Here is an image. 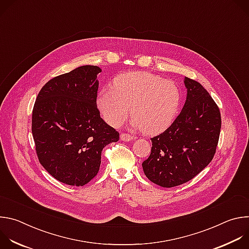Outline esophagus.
Returning a JSON list of instances; mask_svg holds the SVG:
<instances>
[{
  "instance_id": "esophagus-1",
  "label": "esophagus",
  "mask_w": 249,
  "mask_h": 249,
  "mask_svg": "<svg viewBox=\"0 0 249 249\" xmlns=\"http://www.w3.org/2000/svg\"><path fill=\"white\" fill-rule=\"evenodd\" d=\"M120 139H121L122 141H124V142H128V141H132V140H134L135 138H134L133 136H131L130 134H127V133H121V135H120Z\"/></svg>"
}]
</instances>
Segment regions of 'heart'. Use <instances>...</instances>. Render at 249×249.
I'll use <instances>...</instances> for the list:
<instances>
[{
    "instance_id": "obj_1",
    "label": "heart",
    "mask_w": 249,
    "mask_h": 249,
    "mask_svg": "<svg viewBox=\"0 0 249 249\" xmlns=\"http://www.w3.org/2000/svg\"><path fill=\"white\" fill-rule=\"evenodd\" d=\"M181 93L170 80L148 73H125L113 81L112 89H102L96 106L102 118L113 127L120 126L130 112L133 124L147 134L165 130L179 109Z\"/></svg>"
}]
</instances>
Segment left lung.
<instances>
[{"mask_svg": "<svg viewBox=\"0 0 249 249\" xmlns=\"http://www.w3.org/2000/svg\"><path fill=\"white\" fill-rule=\"evenodd\" d=\"M187 97L179 115L152 138L150 157L143 161L148 178L161 186L181 185L201 172L215 156L221 132L218 105L198 82L185 78Z\"/></svg>", "mask_w": 249, "mask_h": 249, "instance_id": "left-lung-1", "label": "left lung"}]
</instances>
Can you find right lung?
<instances>
[{"instance_id": "add662e5", "label": "right lung", "mask_w": 249, "mask_h": 249, "mask_svg": "<svg viewBox=\"0 0 249 249\" xmlns=\"http://www.w3.org/2000/svg\"><path fill=\"white\" fill-rule=\"evenodd\" d=\"M97 66H81L48 81L32 110L31 131L39 162L54 178L84 186L97 174L101 152L119 140L96 106Z\"/></svg>"}]
</instances>
